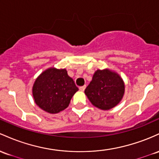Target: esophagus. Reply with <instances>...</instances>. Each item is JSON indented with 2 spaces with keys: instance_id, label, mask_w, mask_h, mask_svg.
<instances>
[{
  "instance_id": "1",
  "label": "esophagus",
  "mask_w": 159,
  "mask_h": 159,
  "mask_svg": "<svg viewBox=\"0 0 159 159\" xmlns=\"http://www.w3.org/2000/svg\"><path fill=\"white\" fill-rule=\"evenodd\" d=\"M85 87H86V86H85V85H83V86H80L79 89H80V91H81V92H83V91H84V90H85Z\"/></svg>"
}]
</instances>
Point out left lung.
<instances>
[{"instance_id":"obj_1","label":"left lung","mask_w":159,"mask_h":159,"mask_svg":"<svg viewBox=\"0 0 159 159\" xmlns=\"http://www.w3.org/2000/svg\"><path fill=\"white\" fill-rule=\"evenodd\" d=\"M125 92L122 78L110 70H98L85 90L90 102L101 110H107L120 102Z\"/></svg>"}]
</instances>
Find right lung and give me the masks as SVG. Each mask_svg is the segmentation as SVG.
I'll return each mask as SVG.
<instances>
[{
	"label": "right lung",
	"instance_id": "1",
	"mask_svg": "<svg viewBox=\"0 0 159 159\" xmlns=\"http://www.w3.org/2000/svg\"><path fill=\"white\" fill-rule=\"evenodd\" d=\"M79 89L65 69L49 68L35 80L33 96L35 103L44 111L57 113L68 107Z\"/></svg>",
	"mask_w": 159,
	"mask_h": 159
}]
</instances>
